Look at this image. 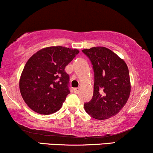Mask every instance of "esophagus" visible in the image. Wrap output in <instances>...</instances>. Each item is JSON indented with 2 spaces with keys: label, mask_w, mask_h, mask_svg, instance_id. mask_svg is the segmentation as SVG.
Masks as SVG:
<instances>
[{
  "label": "esophagus",
  "mask_w": 153,
  "mask_h": 153,
  "mask_svg": "<svg viewBox=\"0 0 153 153\" xmlns=\"http://www.w3.org/2000/svg\"><path fill=\"white\" fill-rule=\"evenodd\" d=\"M79 88H74V93H78L79 91Z\"/></svg>",
  "instance_id": "1"
}]
</instances>
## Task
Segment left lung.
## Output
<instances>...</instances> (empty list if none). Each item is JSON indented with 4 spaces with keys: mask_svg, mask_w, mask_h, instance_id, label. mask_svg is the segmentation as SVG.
I'll list each match as a JSON object with an SVG mask.
<instances>
[{
    "mask_svg": "<svg viewBox=\"0 0 153 153\" xmlns=\"http://www.w3.org/2000/svg\"><path fill=\"white\" fill-rule=\"evenodd\" d=\"M94 71L93 98L84 103L85 111L97 120L116 115L124 107L131 93L128 68L126 62L104 47L82 50Z\"/></svg>",
    "mask_w": 153,
    "mask_h": 153,
    "instance_id": "8db88e82",
    "label": "left lung"
}]
</instances>
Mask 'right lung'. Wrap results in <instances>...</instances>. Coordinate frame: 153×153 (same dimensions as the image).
Listing matches in <instances>:
<instances>
[{"mask_svg":"<svg viewBox=\"0 0 153 153\" xmlns=\"http://www.w3.org/2000/svg\"><path fill=\"white\" fill-rule=\"evenodd\" d=\"M79 52L61 46L49 47L28 59L19 79V90L33 111L50 114L61 108L70 93L69 75L65 68Z\"/></svg>","mask_w":153,"mask_h":153,"instance_id":"right-lung-1","label":"right lung"}]
</instances>
